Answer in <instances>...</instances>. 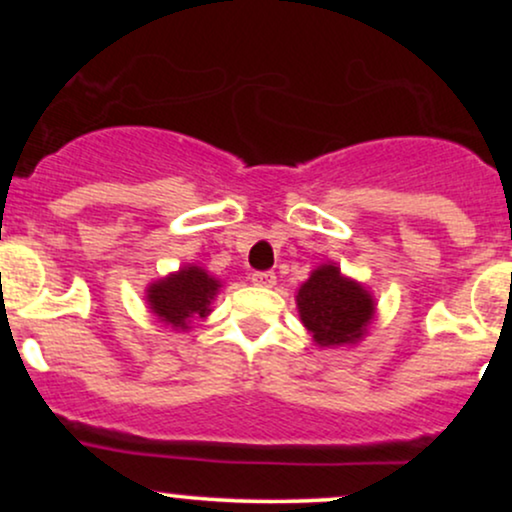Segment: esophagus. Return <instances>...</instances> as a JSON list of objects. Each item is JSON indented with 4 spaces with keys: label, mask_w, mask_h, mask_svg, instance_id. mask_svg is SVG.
I'll return each mask as SVG.
<instances>
[{
    "label": "esophagus",
    "mask_w": 512,
    "mask_h": 512,
    "mask_svg": "<svg viewBox=\"0 0 512 512\" xmlns=\"http://www.w3.org/2000/svg\"><path fill=\"white\" fill-rule=\"evenodd\" d=\"M252 284L262 286V289H272V286L276 284V276H274V272H255L252 274Z\"/></svg>",
    "instance_id": "34e87169"
}]
</instances>
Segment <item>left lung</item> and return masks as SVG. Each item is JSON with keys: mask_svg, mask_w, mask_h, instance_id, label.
<instances>
[{"mask_svg": "<svg viewBox=\"0 0 512 512\" xmlns=\"http://www.w3.org/2000/svg\"><path fill=\"white\" fill-rule=\"evenodd\" d=\"M296 305L305 330L320 346L356 344L375 315L373 296L337 264H320L298 289Z\"/></svg>", "mask_w": 512, "mask_h": 512, "instance_id": "obj_1", "label": "left lung"}]
</instances>
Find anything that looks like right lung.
<instances>
[{"instance_id":"1","label":"right lung","mask_w":512,"mask_h":512,"mask_svg":"<svg viewBox=\"0 0 512 512\" xmlns=\"http://www.w3.org/2000/svg\"><path fill=\"white\" fill-rule=\"evenodd\" d=\"M221 289V281L207 274V269L187 264L180 272L163 276L146 289V303L151 313L175 330H187L195 317L211 313V301Z\"/></svg>"}]
</instances>
